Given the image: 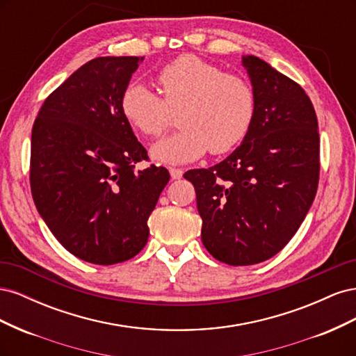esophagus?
<instances>
[{"mask_svg": "<svg viewBox=\"0 0 356 356\" xmlns=\"http://www.w3.org/2000/svg\"><path fill=\"white\" fill-rule=\"evenodd\" d=\"M169 174L172 177V179H181L182 175H184V170L182 169H177V168H170Z\"/></svg>", "mask_w": 356, "mask_h": 356, "instance_id": "esophagus-1", "label": "esophagus"}]
</instances>
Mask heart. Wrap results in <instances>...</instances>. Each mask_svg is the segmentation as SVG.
Here are the masks:
<instances>
[{"label": "heart", "mask_w": 356, "mask_h": 356, "mask_svg": "<svg viewBox=\"0 0 356 356\" xmlns=\"http://www.w3.org/2000/svg\"><path fill=\"white\" fill-rule=\"evenodd\" d=\"M161 98L144 83L132 81L120 105L126 120L145 136L166 131L170 113H178L179 132L160 139L152 157L165 165H184L211 149L222 154L243 141L254 120L251 84L203 59L186 55L160 70Z\"/></svg>", "instance_id": "heart-1"}]
</instances>
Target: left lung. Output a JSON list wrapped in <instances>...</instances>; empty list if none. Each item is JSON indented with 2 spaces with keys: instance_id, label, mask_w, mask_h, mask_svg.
Returning a JSON list of instances; mask_svg holds the SVG:
<instances>
[{
  "instance_id": "1",
  "label": "left lung",
  "mask_w": 356,
  "mask_h": 356,
  "mask_svg": "<svg viewBox=\"0 0 356 356\" xmlns=\"http://www.w3.org/2000/svg\"><path fill=\"white\" fill-rule=\"evenodd\" d=\"M255 113L242 144L220 163L184 174L196 190L202 242L217 260L250 266L291 241L314 203L318 120L297 83L263 59L242 56Z\"/></svg>"
}]
</instances>
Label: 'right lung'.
<instances>
[{
  "label": "right lung",
  "instance_id": "1",
  "mask_svg": "<svg viewBox=\"0 0 356 356\" xmlns=\"http://www.w3.org/2000/svg\"><path fill=\"white\" fill-rule=\"evenodd\" d=\"M144 56L89 60L42 104L32 127L31 190L41 218L80 260L110 266L148 241V217L169 181L163 166L135 169L147 149L122 113Z\"/></svg>",
  "mask_w": 356,
  "mask_h": 356
}]
</instances>
